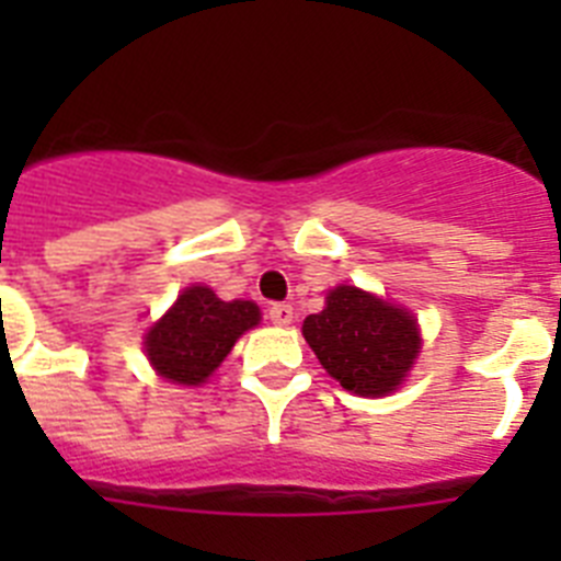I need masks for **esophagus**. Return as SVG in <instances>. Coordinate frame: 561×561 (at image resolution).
<instances>
[{"mask_svg": "<svg viewBox=\"0 0 561 561\" xmlns=\"http://www.w3.org/2000/svg\"><path fill=\"white\" fill-rule=\"evenodd\" d=\"M291 317H295V309L289 304H272L270 306V320L275 325H289Z\"/></svg>", "mask_w": 561, "mask_h": 561, "instance_id": "esophagus-1", "label": "esophagus"}]
</instances>
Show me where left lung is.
Wrapping results in <instances>:
<instances>
[{
	"mask_svg": "<svg viewBox=\"0 0 561 561\" xmlns=\"http://www.w3.org/2000/svg\"><path fill=\"white\" fill-rule=\"evenodd\" d=\"M304 336L320 365L359 396H385L399 388L421 348L408 311L356 286H336L325 309L304 320Z\"/></svg>",
	"mask_w": 561,
	"mask_h": 561,
	"instance_id": "obj_1",
	"label": "left lung"
}]
</instances>
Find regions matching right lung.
I'll return each mask as SVG.
<instances>
[{
  "mask_svg": "<svg viewBox=\"0 0 561 561\" xmlns=\"http://www.w3.org/2000/svg\"><path fill=\"white\" fill-rule=\"evenodd\" d=\"M261 311L250 300H221L207 286H191L146 336V351L157 374L176 385H199L236 340L257 325Z\"/></svg>",
  "mask_w": 561,
  "mask_h": 561,
  "instance_id": "add662e5",
  "label": "right lung"
}]
</instances>
